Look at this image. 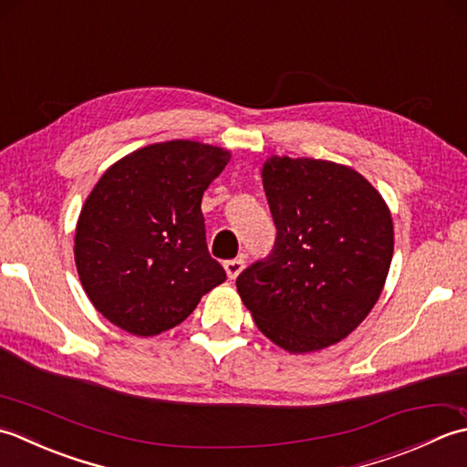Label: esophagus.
Instances as JSON below:
<instances>
[{"label": "esophagus", "mask_w": 467, "mask_h": 467, "mask_svg": "<svg viewBox=\"0 0 467 467\" xmlns=\"http://www.w3.org/2000/svg\"><path fill=\"white\" fill-rule=\"evenodd\" d=\"M223 270H225V274H227V278L235 280L237 275H240L242 270H244V258H235V260L223 262Z\"/></svg>", "instance_id": "obj_1"}]
</instances>
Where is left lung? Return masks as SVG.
Here are the masks:
<instances>
[{"instance_id":"8db88e82","label":"left lung","mask_w":467,"mask_h":467,"mask_svg":"<svg viewBox=\"0 0 467 467\" xmlns=\"http://www.w3.org/2000/svg\"><path fill=\"white\" fill-rule=\"evenodd\" d=\"M275 244L235 286L255 327L292 355L347 338L373 310L393 258L391 209L348 165L312 157L264 161Z\"/></svg>"}]
</instances>
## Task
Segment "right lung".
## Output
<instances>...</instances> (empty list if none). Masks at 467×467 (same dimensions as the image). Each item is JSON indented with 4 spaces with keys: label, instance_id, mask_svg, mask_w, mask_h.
Returning a JSON list of instances; mask_svg holds the SVG:
<instances>
[{
    "label": "right lung",
    "instance_id": "right-lung-1",
    "mask_svg": "<svg viewBox=\"0 0 467 467\" xmlns=\"http://www.w3.org/2000/svg\"><path fill=\"white\" fill-rule=\"evenodd\" d=\"M232 150L199 140L140 147L104 171L74 230V262L92 306L135 337L181 325L225 282L207 252L202 197Z\"/></svg>",
    "mask_w": 467,
    "mask_h": 467
}]
</instances>
